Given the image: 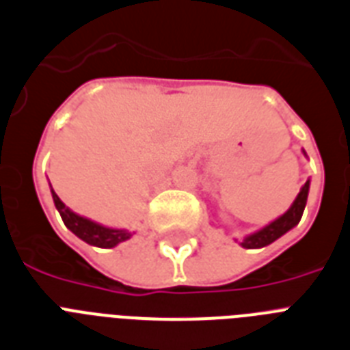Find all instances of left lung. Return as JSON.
Returning a JSON list of instances; mask_svg holds the SVG:
<instances>
[{
	"label": "left lung",
	"instance_id": "1",
	"mask_svg": "<svg viewBox=\"0 0 350 350\" xmlns=\"http://www.w3.org/2000/svg\"><path fill=\"white\" fill-rule=\"evenodd\" d=\"M304 156H308L306 154V150H304ZM309 185H311L309 180L302 185V189H300L298 196L295 198L293 203H291V206H289L282 215H278L277 219L271 221V223L266 224V226H262V228L257 230V232H254V234L246 235L243 241H239L241 246L248 250L264 248V246L275 243V241H277L278 237H282L284 234H288L291 228H295V226L300 223V219H302L304 208H306V203H308Z\"/></svg>",
	"mask_w": 350,
	"mask_h": 350
}]
</instances>
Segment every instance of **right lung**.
I'll return each instance as SVG.
<instances>
[{
  "mask_svg": "<svg viewBox=\"0 0 350 350\" xmlns=\"http://www.w3.org/2000/svg\"><path fill=\"white\" fill-rule=\"evenodd\" d=\"M50 190H52L53 203H55V208L59 210L62 221L66 224V228L70 232L82 239L84 243L96 246V248H115L116 244L124 243V241L131 239V232L124 228H111V226H104V224L96 223V221L88 219L84 215L75 214L72 208H68L66 204L62 203L61 198L55 194V190L52 189L50 185Z\"/></svg>",
  "mask_w": 350,
  "mask_h": 350,
  "instance_id": "1",
  "label": "right lung"
}]
</instances>
